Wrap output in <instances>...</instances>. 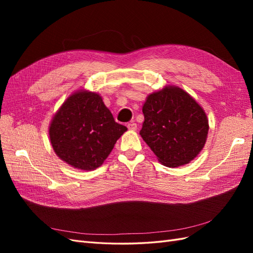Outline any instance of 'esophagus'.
Listing matches in <instances>:
<instances>
[{
    "mask_svg": "<svg viewBox=\"0 0 253 253\" xmlns=\"http://www.w3.org/2000/svg\"><path fill=\"white\" fill-rule=\"evenodd\" d=\"M126 126H127L129 131H136V128H137V125L134 124V122H129V124H127Z\"/></svg>",
    "mask_w": 253,
    "mask_h": 253,
    "instance_id": "1",
    "label": "esophagus"
}]
</instances>
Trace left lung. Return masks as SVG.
<instances>
[{
	"label": "left lung",
	"mask_w": 253,
	"mask_h": 253,
	"mask_svg": "<svg viewBox=\"0 0 253 253\" xmlns=\"http://www.w3.org/2000/svg\"><path fill=\"white\" fill-rule=\"evenodd\" d=\"M142 113L144 121L139 134L164 166L187 165L205 147L208 118L202 106L182 88L167 85L150 94Z\"/></svg>",
	"instance_id": "8db88e82"
}]
</instances>
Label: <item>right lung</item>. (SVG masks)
Segmentation results:
<instances>
[{"mask_svg":"<svg viewBox=\"0 0 253 253\" xmlns=\"http://www.w3.org/2000/svg\"><path fill=\"white\" fill-rule=\"evenodd\" d=\"M126 126L114 120L102 97L85 89L75 91L50 121L48 134L56 155L75 169L91 171L108 158Z\"/></svg>","mask_w":253,"mask_h":253,"instance_id":"add662e5","label":"right lung"}]
</instances>
